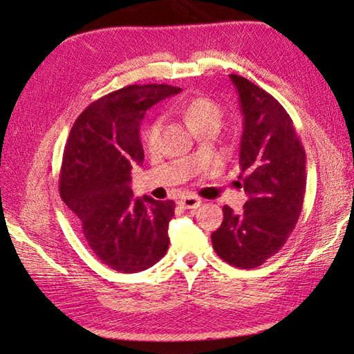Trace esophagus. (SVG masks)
<instances>
[{
	"mask_svg": "<svg viewBox=\"0 0 354 354\" xmlns=\"http://www.w3.org/2000/svg\"><path fill=\"white\" fill-rule=\"evenodd\" d=\"M179 204H181L183 208H187V209H196L202 205V199L198 198V196H184L181 201H179Z\"/></svg>",
	"mask_w": 354,
	"mask_h": 354,
	"instance_id": "obj_1",
	"label": "esophagus"
}]
</instances>
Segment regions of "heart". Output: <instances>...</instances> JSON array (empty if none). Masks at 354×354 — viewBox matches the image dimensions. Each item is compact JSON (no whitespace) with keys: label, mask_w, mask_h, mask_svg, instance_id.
<instances>
[{"label":"heart","mask_w":354,"mask_h":354,"mask_svg":"<svg viewBox=\"0 0 354 354\" xmlns=\"http://www.w3.org/2000/svg\"><path fill=\"white\" fill-rule=\"evenodd\" d=\"M183 117L185 120L187 126L192 131H196L198 127L205 126L209 123L217 124L222 117V109L214 99L208 95H194L192 99L185 100L181 106ZM162 129V118L155 117L142 126L141 129V142L146 147H153L158 140H160V133Z\"/></svg>","instance_id":"heart-1"}]
</instances>
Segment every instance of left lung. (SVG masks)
<instances>
[{
    "label": "left lung",
    "mask_w": 354,
    "mask_h": 354,
    "mask_svg": "<svg viewBox=\"0 0 354 354\" xmlns=\"http://www.w3.org/2000/svg\"><path fill=\"white\" fill-rule=\"evenodd\" d=\"M230 79L243 114L239 179L250 199L240 213L222 208L212 242L228 265L252 269L280 251L295 228L306 193V152L275 97L237 74Z\"/></svg>",
    "instance_id": "obj_1"
}]
</instances>
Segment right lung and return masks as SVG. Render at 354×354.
Wrapping results in <instances>:
<instances>
[{
	"label": "right lung",
	"instance_id": "right-lung-1",
	"mask_svg": "<svg viewBox=\"0 0 354 354\" xmlns=\"http://www.w3.org/2000/svg\"><path fill=\"white\" fill-rule=\"evenodd\" d=\"M179 91L158 84L117 89L82 112L66 141L59 193L80 219L91 251L118 272H140L167 252L175 202L133 198L129 184L132 165L145 160L142 117Z\"/></svg>",
	"mask_w": 354,
	"mask_h": 354
}]
</instances>
